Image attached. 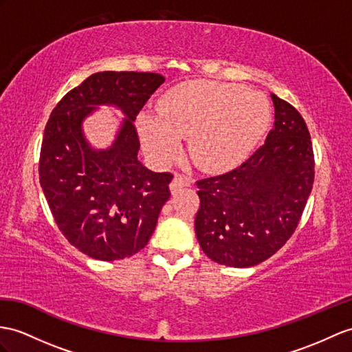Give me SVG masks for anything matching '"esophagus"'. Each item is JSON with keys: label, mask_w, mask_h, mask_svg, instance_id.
Wrapping results in <instances>:
<instances>
[{"label": "esophagus", "mask_w": 352, "mask_h": 352, "mask_svg": "<svg viewBox=\"0 0 352 352\" xmlns=\"http://www.w3.org/2000/svg\"><path fill=\"white\" fill-rule=\"evenodd\" d=\"M192 184V179L191 177H186L184 175H176L173 177V182H171V190H177V188H182V186H190Z\"/></svg>", "instance_id": "esophagus-1"}]
</instances>
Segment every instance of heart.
<instances>
[{
	"mask_svg": "<svg viewBox=\"0 0 352 352\" xmlns=\"http://www.w3.org/2000/svg\"><path fill=\"white\" fill-rule=\"evenodd\" d=\"M158 113L137 118L143 146L153 161L175 160L181 152L179 137H190L195 164L221 168L254 146L267 124L269 107L260 94L241 85L188 82L161 98Z\"/></svg>",
	"mask_w": 352,
	"mask_h": 352,
	"instance_id": "b5f03b06",
	"label": "heart"
}]
</instances>
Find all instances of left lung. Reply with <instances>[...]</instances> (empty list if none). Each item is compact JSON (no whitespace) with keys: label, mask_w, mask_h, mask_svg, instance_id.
I'll return each instance as SVG.
<instances>
[{"label":"left lung","mask_w":352,"mask_h":352,"mask_svg":"<svg viewBox=\"0 0 352 352\" xmlns=\"http://www.w3.org/2000/svg\"><path fill=\"white\" fill-rule=\"evenodd\" d=\"M275 124L263 146L234 170L197 181L195 234L203 252L228 267H251L285 245L315 176L311 134L302 115L272 94Z\"/></svg>","instance_id":"8db88e82"}]
</instances>
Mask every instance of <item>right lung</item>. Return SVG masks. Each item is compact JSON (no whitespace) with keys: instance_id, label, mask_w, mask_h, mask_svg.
Instances as JSON below:
<instances>
[{"instance_id":"right-lung-1","label":"right lung","mask_w":352,"mask_h":352,"mask_svg":"<svg viewBox=\"0 0 352 352\" xmlns=\"http://www.w3.org/2000/svg\"><path fill=\"white\" fill-rule=\"evenodd\" d=\"M164 77L157 73L101 72L67 92L50 113L40 152V185L58 228L74 248L101 261L143 250L170 197L173 175L155 173L137 158L133 121ZM126 118L114 144L94 150L81 124L97 105Z\"/></svg>"}]
</instances>
